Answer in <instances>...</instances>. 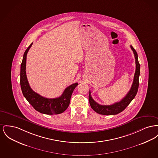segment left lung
I'll list each match as a JSON object with an SVG mask.
<instances>
[{"label":"left lung","mask_w":158,"mask_h":158,"mask_svg":"<svg viewBox=\"0 0 158 158\" xmlns=\"http://www.w3.org/2000/svg\"><path fill=\"white\" fill-rule=\"evenodd\" d=\"M130 47L134 54L136 68L134 77L133 83L132 84L130 91L127 94V95L119 102H115L111 105H100L93 100L91 95V91H89V102L90 106L93 110L98 114L103 115H112L117 114L121 113V111L125 110V109L130 104V102L134 98L137 93L139 86L140 65L138 60V55L136 51L131 45Z\"/></svg>","instance_id":"left-lung-1"}]
</instances>
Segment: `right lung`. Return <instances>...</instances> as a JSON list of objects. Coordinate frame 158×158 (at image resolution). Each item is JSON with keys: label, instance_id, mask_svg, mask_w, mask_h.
<instances>
[{"label": "right lung", "instance_id": "add662e5", "mask_svg": "<svg viewBox=\"0 0 158 158\" xmlns=\"http://www.w3.org/2000/svg\"><path fill=\"white\" fill-rule=\"evenodd\" d=\"M32 44L26 50L21 64L20 85L24 97L37 111L46 114H57L65 111L69 106L71 96L77 83L67 87L62 95L56 98H47L35 93L30 88L26 76V58Z\"/></svg>", "mask_w": 158, "mask_h": 158}]
</instances>
